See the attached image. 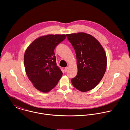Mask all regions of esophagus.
Segmentation results:
<instances>
[{"label":"esophagus","mask_w":130,"mask_h":130,"mask_svg":"<svg viewBox=\"0 0 130 130\" xmlns=\"http://www.w3.org/2000/svg\"><path fill=\"white\" fill-rule=\"evenodd\" d=\"M68 67H67L65 68V69H64V71H65V72H67V70H68Z\"/></svg>","instance_id":"esophagus-1"}]
</instances>
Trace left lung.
I'll use <instances>...</instances> for the list:
<instances>
[{
  "label": "left lung",
  "mask_w": 130,
  "mask_h": 130,
  "mask_svg": "<svg viewBox=\"0 0 130 130\" xmlns=\"http://www.w3.org/2000/svg\"><path fill=\"white\" fill-rule=\"evenodd\" d=\"M76 53L77 74L71 79L73 87L86 92L93 89L102 79L107 66L105 51L94 37L84 32L67 34Z\"/></svg>",
  "instance_id": "8db88e82"
}]
</instances>
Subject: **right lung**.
Returning <instances> with one entry per match:
<instances>
[{"label": "right lung", "instance_id": "obj_1", "mask_svg": "<svg viewBox=\"0 0 130 130\" xmlns=\"http://www.w3.org/2000/svg\"><path fill=\"white\" fill-rule=\"evenodd\" d=\"M65 34H48L35 39L27 48L24 57L26 73L38 91L47 93L54 88L63 73L57 66L54 50L63 41Z\"/></svg>", "mask_w": 130, "mask_h": 130}]
</instances>
